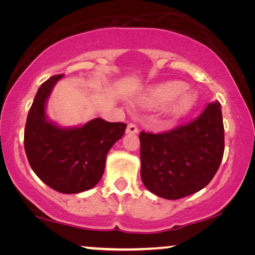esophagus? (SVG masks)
I'll use <instances>...</instances> for the list:
<instances>
[{
	"label": "esophagus",
	"mask_w": 255,
	"mask_h": 255,
	"mask_svg": "<svg viewBox=\"0 0 255 255\" xmlns=\"http://www.w3.org/2000/svg\"><path fill=\"white\" fill-rule=\"evenodd\" d=\"M127 133H128V134L138 133V128H137V127H135V124H133V123H128V124Z\"/></svg>",
	"instance_id": "34e87169"
}]
</instances>
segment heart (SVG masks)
<instances>
[{
  "mask_svg": "<svg viewBox=\"0 0 255 255\" xmlns=\"http://www.w3.org/2000/svg\"><path fill=\"white\" fill-rule=\"evenodd\" d=\"M197 101V94L186 89L183 82L169 81L149 88L139 103L147 108H163L169 104L168 113L173 117H182L194 109Z\"/></svg>",
  "mask_w": 255,
  "mask_h": 255,
  "instance_id": "obj_1",
  "label": "heart"
}]
</instances>
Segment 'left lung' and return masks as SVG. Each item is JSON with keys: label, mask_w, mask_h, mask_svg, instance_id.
I'll use <instances>...</instances> for the list:
<instances>
[{"label": "left lung", "mask_w": 255, "mask_h": 255, "mask_svg": "<svg viewBox=\"0 0 255 255\" xmlns=\"http://www.w3.org/2000/svg\"><path fill=\"white\" fill-rule=\"evenodd\" d=\"M140 175L151 193L179 200L208 186L224 154L221 103L211 102L200 116L162 133L141 131Z\"/></svg>", "instance_id": "1"}]
</instances>
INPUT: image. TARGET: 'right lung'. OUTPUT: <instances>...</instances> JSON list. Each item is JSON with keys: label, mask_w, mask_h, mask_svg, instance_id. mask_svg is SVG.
<instances>
[{"label": "right lung", "mask_w": 255, "mask_h": 255, "mask_svg": "<svg viewBox=\"0 0 255 255\" xmlns=\"http://www.w3.org/2000/svg\"><path fill=\"white\" fill-rule=\"evenodd\" d=\"M62 76H52L38 89L27 114L24 148L44 183L59 193L78 194L99 183L108 152L123 137L127 124L95 118L80 128H65L48 122L46 101Z\"/></svg>", "instance_id": "1"}]
</instances>
